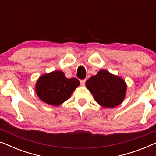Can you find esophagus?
Segmentation results:
<instances>
[{
  "label": "esophagus",
  "mask_w": 156,
  "mask_h": 156,
  "mask_svg": "<svg viewBox=\"0 0 156 156\" xmlns=\"http://www.w3.org/2000/svg\"><path fill=\"white\" fill-rule=\"evenodd\" d=\"M85 82H86V80H80V83L82 85H84Z\"/></svg>",
  "instance_id": "obj_1"
}]
</instances>
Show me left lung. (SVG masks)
<instances>
[{
    "instance_id": "obj_1",
    "label": "left lung",
    "mask_w": 156,
    "mask_h": 156,
    "mask_svg": "<svg viewBox=\"0 0 156 156\" xmlns=\"http://www.w3.org/2000/svg\"><path fill=\"white\" fill-rule=\"evenodd\" d=\"M95 101L104 108H114L124 99L127 86L123 79L104 69L86 82Z\"/></svg>"
}]
</instances>
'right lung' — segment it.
<instances>
[{"mask_svg": "<svg viewBox=\"0 0 156 156\" xmlns=\"http://www.w3.org/2000/svg\"><path fill=\"white\" fill-rule=\"evenodd\" d=\"M79 85L77 79H67L64 72L57 70L40 76L36 83L35 91L42 101L57 106L69 99Z\"/></svg>", "mask_w": 156, "mask_h": 156, "instance_id": "right-lung-1", "label": "right lung"}]
</instances>
